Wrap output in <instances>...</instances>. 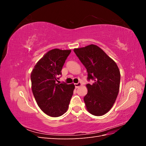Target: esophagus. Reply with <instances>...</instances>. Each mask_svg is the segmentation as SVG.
Instances as JSON below:
<instances>
[{"mask_svg":"<svg viewBox=\"0 0 146 146\" xmlns=\"http://www.w3.org/2000/svg\"><path fill=\"white\" fill-rule=\"evenodd\" d=\"M74 85H75V87L77 88H78L79 86H80L82 85V83L80 82H78V83H75Z\"/></svg>","mask_w":146,"mask_h":146,"instance_id":"34e87169","label":"esophagus"}]
</instances>
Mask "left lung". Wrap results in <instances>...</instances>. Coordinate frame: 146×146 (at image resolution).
<instances>
[{
	"instance_id": "1",
	"label": "left lung",
	"mask_w": 146,
	"mask_h": 146,
	"mask_svg": "<svg viewBox=\"0 0 146 146\" xmlns=\"http://www.w3.org/2000/svg\"><path fill=\"white\" fill-rule=\"evenodd\" d=\"M74 51L88 72V93L84 97L86 109L94 116H102L115 102L120 86L121 74L116 63L96 45L74 48Z\"/></svg>"
}]
</instances>
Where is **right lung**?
<instances>
[{"mask_svg":"<svg viewBox=\"0 0 146 146\" xmlns=\"http://www.w3.org/2000/svg\"><path fill=\"white\" fill-rule=\"evenodd\" d=\"M70 50L54 48L39 60L31 73L32 90L42 111L51 117L63 115L68 109L74 84L56 83Z\"/></svg>","mask_w":146,"mask_h":146,"instance_id":"1","label":"right lung"}]
</instances>
